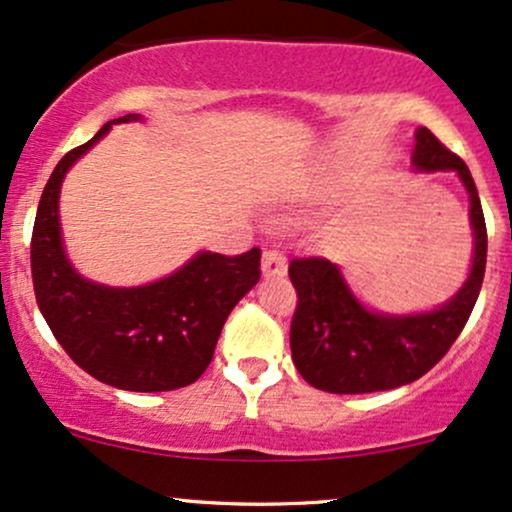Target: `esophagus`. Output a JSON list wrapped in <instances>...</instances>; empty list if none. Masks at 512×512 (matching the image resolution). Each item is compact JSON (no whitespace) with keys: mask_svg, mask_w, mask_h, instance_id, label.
I'll return each instance as SVG.
<instances>
[{"mask_svg":"<svg viewBox=\"0 0 512 512\" xmlns=\"http://www.w3.org/2000/svg\"><path fill=\"white\" fill-rule=\"evenodd\" d=\"M262 274L264 276H284L286 274V255L281 250L269 248L262 255Z\"/></svg>","mask_w":512,"mask_h":512,"instance_id":"esophagus-1","label":"esophagus"}]
</instances>
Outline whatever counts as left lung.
<instances>
[{"mask_svg": "<svg viewBox=\"0 0 512 512\" xmlns=\"http://www.w3.org/2000/svg\"><path fill=\"white\" fill-rule=\"evenodd\" d=\"M414 166L455 170L469 192L474 264L452 301L424 315L370 313L346 289L325 257H293L291 284L298 303L291 320V356L305 383L334 395L395 390L426 375L448 354L477 303L486 269V221L472 173L431 129H416Z\"/></svg>", "mask_w": 512, "mask_h": 512, "instance_id": "8db88e82", "label": "left lung"}]
</instances>
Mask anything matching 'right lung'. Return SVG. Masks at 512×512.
I'll list each match as a JSON object with an SVG mask.
<instances>
[{
  "instance_id": "obj_1",
  "label": "right lung",
  "mask_w": 512,
  "mask_h": 512,
  "mask_svg": "<svg viewBox=\"0 0 512 512\" xmlns=\"http://www.w3.org/2000/svg\"><path fill=\"white\" fill-rule=\"evenodd\" d=\"M127 120L137 115L103 125L52 170L33 223V289L45 322L76 366L120 390L166 392L192 385L207 370L223 322L260 281L262 252H202L180 272L139 289H108L81 279L62 250V178L110 125Z\"/></svg>"
}]
</instances>
